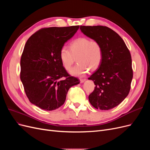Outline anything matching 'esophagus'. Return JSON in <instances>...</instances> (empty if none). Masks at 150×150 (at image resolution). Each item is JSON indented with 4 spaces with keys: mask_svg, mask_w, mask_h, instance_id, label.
Masks as SVG:
<instances>
[{
    "mask_svg": "<svg viewBox=\"0 0 150 150\" xmlns=\"http://www.w3.org/2000/svg\"><path fill=\"white\" fill-rule=\"evenodd\" d=\"M85 81H86V79H80V82H81V83H83Z\"/></svg>",
    "mask_w": 150,
    "mask_h": 150,
    "instance_id": "esophagus-1",
    "label": "esophagus"
}]
</instances>
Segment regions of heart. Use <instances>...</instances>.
Listing matches in <instances>:
<instances>
[{
  "label": "heart",
  "instance_id": "heart-1",
  "mask_svg": "<svg viewBox=\"0 0 150 150\" xmlns=\"http://www.w3.org/2000/svg\"><path fill=\"white\" fill-rule=\"evenodd\" d=\"M70 49L62 46L59 51V58L65 69L69 71L73 64L75 57L78 64L70 71V74L83 76L89 69L96 70L100 66L103 58V51L101 44L97 40L81 37L77 38L70 44Z\"/></svg>",
  "mask_w": 150,
  "mask_h": 150
}]
</instances>
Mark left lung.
Segmentation results:
<instances>
[{"mask_svg":"<svg viewBox=\"0 0 150 150\" xmlns=\"http://www.w3.org/2000/svg\"><path fill=\"white\" fill-rule=\"evenodd\" d=\"M80 29L100 43L103 51L100 66L88 78L96 85L89 101L96 109L111 110L119 105L129 93L133 79L131 54L122 39L108 27L81 25Z\"/></svg>","mask_w":150,"mask_h":150,"instance_id":"left-lung-1","label":"left lung"}]
</instances>
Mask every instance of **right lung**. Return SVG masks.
Masks as SVG:
<instances>
[{
  "label": "right lung",
  "instance_id": "right-lung-1",
  "mask_svg": "<svg viewBox=\"0 0 150 150\" xmlns=\"http://www.w3.org/2000/svg\"><path fill=\"white\" fill-rule=\"evenodd\" d=\"M79 28H44L32 35L25 43L21 59L20 78L30 102L42 110L52 111L61 107L68 90L79 83L78 79L67 73L59 58L61 48Z\"/></svg>",
  "mask_w": 150,
  "mask_h": 150
}]
</instances>
